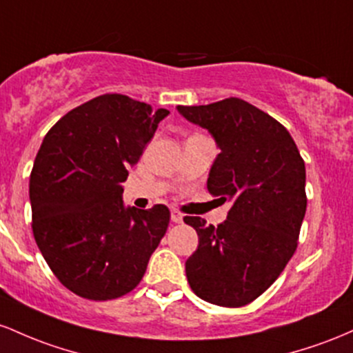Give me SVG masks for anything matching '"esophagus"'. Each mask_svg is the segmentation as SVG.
Listing matches in <instances>:
<instances>
[{"instance_id": "34e87169", "label": "esophagus", "mask_w": 353, "mask_h": 353, "mask_svg": "<svg viewBox=\"0 0 353 353\" xmlns=\"http://www.w3.org/2000/svg\"><path fill=\"white\" fill-rule=\"evenodd\" d=\"M172 221H175V223H181V221H183V215H181V212H178V210L173 208L172 210Z\"/></svg>"}]
</instances>
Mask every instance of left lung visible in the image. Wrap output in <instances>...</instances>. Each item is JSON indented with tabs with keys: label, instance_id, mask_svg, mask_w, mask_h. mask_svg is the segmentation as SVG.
Returning <instances> with one entry per match:
<instances>
[{
	"label": "left lung",
	"instance_id": "left-lung-1",
	"mask_svg": "<svg viewBox=\"0 0 353 353\" xmlns=\"http://www.w3.org/2000/svg\"><path fill=\"white\" fill-rule=\"evenodd\" d=\"M207 128L220 153L207 188L232 201L219 227L185 216L198 248L185 263L196 296L220 307H243L275 282L299 245L307 210L305 161L282 123L240 98L200 106L178 105Z\"/></svg>",
	"mask_w": 353,
	"mask_h": 353
}]
</instances>
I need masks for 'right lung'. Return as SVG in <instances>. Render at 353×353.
Segmentation results:
<instances>
[{
  "label": "right lung",
  "instance_id": "1",
  "mask_svg": "<svg viewBox=\"0 0 353 353\" xmlns=\"http://www.w3.org/2000/svg\"><path fill=\"white\" fill-rule=\"evenodd\" d=\"M168 113L126 94H101L59 118L34 158V240L54 276L83 299L130 294L166 233L170 210L125 208L121 183Z\"/></svg>",
  "mask_w": 353,
  "mask_h": 353
}]
</instances>
